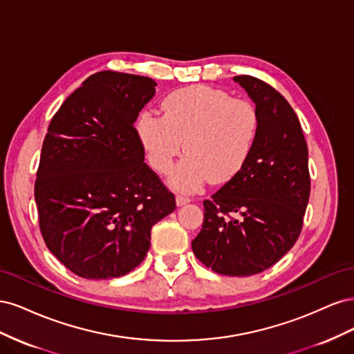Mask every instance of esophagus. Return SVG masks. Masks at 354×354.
Masks as SVG:
<instances>
[{"instance_id":"esophagus-1","label":"esophagus","mask_w":354,"mask_h":354,"mask_svg":"<svg viewBox=\"0 0 354 354\" xmlns=\"http://www.w3.org/2000/svg\"><path fill=\"white\" fill-rule=\"evenodd\" d=\"M189 202H190V199L186 198V196H181V195H177V196H176L177 207H183V205H186V203H189Z\"/></svg>"}]
</instances>
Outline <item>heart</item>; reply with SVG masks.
Masks as SVG:
<instances>
[{
  "mask_svg": "<svg viewBox=\"0 0 354 354\" xmlns=\"http://www.w3.org/2000/svg\"><path fill=\"white\" fill-rule=\"evenodd\" d=\"M164 116L145 111L136 130L151 165L167 174L181 147L187 155L169 176L173 189L192 194L209 178L224 183L248 160L259 134L255 106L223 90L192 85L167 95Z\"/></svg>",
  "mask_w": 354,
  "mask_h": 354,
  "instance_id": "1",
  "label": "heart"
}]
</instances>
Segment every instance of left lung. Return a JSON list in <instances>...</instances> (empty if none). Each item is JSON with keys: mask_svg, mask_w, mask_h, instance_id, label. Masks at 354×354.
I'll return each instance as SVG.
<instances>
[{"mask_svg": "<svg viewBox=\"0 0 354 354\" xmlns=\"http://www.w3.org/2000/svg\"><path fill=\"white\" fill-rule=\"evenodd\" d=\"M233 81L255 104L259 134L239 173L203 201V224L192 250L216 273L241 277L264 272L292 248L303 227L310 176L306 138L291 104L254 77Z\"/></svg>", "mask_w": 354, "mask_h": 354, "instance_id": "1", "label": "left lung"}]
</instances>
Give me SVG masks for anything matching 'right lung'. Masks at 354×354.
Returning a JSON list of instances; mask_svg holds the SVG:
<instances>
[{"instance_id":"1","label":"right lung","mask_w":354,"mask_h":354,"mask_svg":"<svg viewBox=\"0 0 354 354\" xmlns=\"http://www.w3.org/2000/svg\"><path fill=\"white\" fill-rule=\"evenodd\" d=\"M155 87L140 75L97 72L48 125L35 181L39 227L53 255L85 279L136 269L153 224L176 209L134 128Z\"/></svg>"}]
</instances>
